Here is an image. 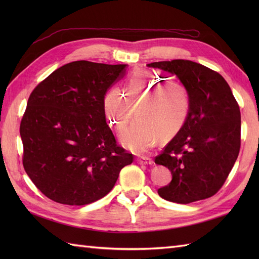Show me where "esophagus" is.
<instances>
[{
	"label": "esophagus",
	"mask_w": 259,
	"mask_h": 259,
	"mask_svg": "<svg viewBox=\"0 0 259 259\" xmlns=\"http://www.w3.org/2000/svg\"><path fill=\"white\" fill-rule=\"evenodd\" d=\"M136 161H137V163H139V164H152V163H153L152 159L149 158V157H140V158H137Z\"/></svg>",
	"instance_id": "obj_1"
}]
</instances>
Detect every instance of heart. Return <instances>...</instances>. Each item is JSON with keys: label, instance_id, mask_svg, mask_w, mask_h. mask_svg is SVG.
<instances>
[{"label": "heart", "instance_id": "obj_1", "mask_svg": "<svg viewBox=\"0 0 259 259\" xmlns=\"http://www.w3.org/2000/svg\"><path fill=\"white\" fill-rule=\"evenodd\" d=\"M146 71L130 75L124 94L118 88L110 89L103 99V112L108 123L123 133L138 109L139 122L136 123L121 141L135 153H145L155 147L159 136L163 139L175 136L183 128L190 111V93L180 81H168Z\"/></svg>", "mask_w": 259, "mask_h": 259}]
</instances>
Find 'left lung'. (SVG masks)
<instances>
[{"label": "left lung", "instance_id": "left-lung-1", "mask_svg": "<svg viewBox=\"0 0 259 259\" xmlns=\"http://www.w3.org/2000/svg\"><path fill=\"white\" fill-rule=\"evenodd\" d=\"M148 67L177 75L191 100L186 123L155 158L172 175L158 194L177 203L211 197L225 184L240 149V110L230 87L216 71L189 60Z\"/></svg>", "mask_w": 259, "mask_h": 259}]
</instances>
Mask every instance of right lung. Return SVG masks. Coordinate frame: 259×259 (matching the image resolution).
<instances>
[{
    "label": "right lung",
    "instance_id": "right-lung-1",
    "mask_svg": "<svg viewBox=\"0 0 259 259\" xmlns=\"http://www.w3.org/2000/svg\"><path fill=\"white\" fill-rule=\"evenodd\" d=\"M126 64L74 61L31 92L20 124L23 167L43 195L70 206L109 194L133 153L118 146L103 99Z\"/></svg>",
    "mask_w": 259,
    "mask_h": 259
}]
</instances>
